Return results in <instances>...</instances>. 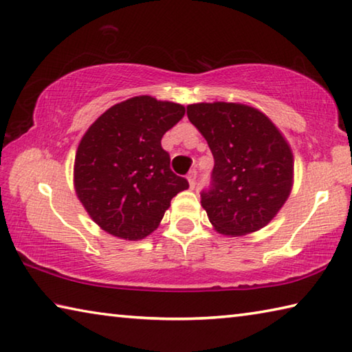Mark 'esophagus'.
Here are the masks:
<instances>
[{
    "instance_id": "esophagus-1",
    "label": "esophagus",
    "mask_w": 352,
    "mask_h": 352,
    "mask_svg": "<svg viewBox=\"0 0 352 352\" xmlns=\"http://www.w3.org/2000/svg\"><path fill=\"white\" fill-rule=\"evenodd\" d=\"M188 182H189V188L194 189L195 188V178H197V170H190L189 174L186 175Z\"/></svg>"
}]
</instances>
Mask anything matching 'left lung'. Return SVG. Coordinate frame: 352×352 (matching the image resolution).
<instances>
[{"instance_id":"obj_1","label":"left lung","mask_w":352,"mask_h":352,"mask_svg":"<svg viewBox=\"0 0 352 352\" xmlns=\"http://www.w3.org/2000/svg\"><path fill=\"white\" fill-rule=\"evenodd\" d=\"M188 118L214 157L210 186L200 192L210 222L228 236L265 226L287 200L294 178L284 136L264 113L242 104H192Z\"/></svg>"}]
</instances>
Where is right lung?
I'll list each match as a JSON object with an SVG mask.
<instances>
[{"mask_svg": "<svg viewBox=\"0 0 352 352\" xmlns=\"http://www.w3.org/2000/svg\"><path fill=\"white\" fill-rule=\"evenodd\" d=\"M184 107L151 96L113 105L83 135L74 162V186L100 228L121 239H142L157 228L170 200L189 188L170 169L163 135Z\"/></svg>", "mask_w": 352, "mask_h": 352, "instance_id": "obj_1", "label": "right lung"}]
</instances>
